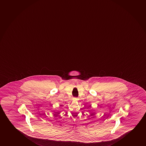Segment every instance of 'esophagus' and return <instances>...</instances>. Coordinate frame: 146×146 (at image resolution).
Returning <instances> with one entry per match:
<instances>
[{"instance_id":"esophagus-1","label":"esophagus","mask_w":146,"mask_h":146,"mask_svg":"<svg viewBox=\"0 0 146 146\" xmlns=\"http://www.w3.org/2000/svg\"><path fill=\"white\" fill-rule=\"evenodd\" d=\"M74 99H75V100H76V98H74Z\"/></svg>"}]
</instances>
